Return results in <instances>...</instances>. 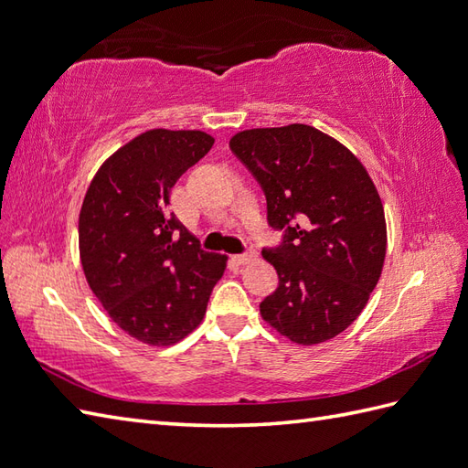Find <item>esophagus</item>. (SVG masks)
Here are the masks:
<instances>
[{
	"label": "esophagus",
	"instance_id": "1",
	"mask_svg": "<svg viewBox=\"0 0 468 468\" xmlns=\"http://www.w3.org/2000/svg\"><path fill=\"white\" fill-rule=\"evenodd\" d=\"M255 259H257V253H255V251H247V253H243V255H235V263L247 265V263H251V261H255Z\"/></svg>",
	"mask_w": 468,
	"mask_h": 468
}]
</instances>
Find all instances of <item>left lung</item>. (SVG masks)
<instances>
[{"label": "left lung", "instance_id": "1", "mask_svg": "<svg viewBox=\"0 0 468 468\" xmlns=\"http://www.w3.org/2000/svg\"><path fill=\"white\" fill-rule=\"evenodd\" d=\"M229 147L267 197L283 245L263 249L279 287L261 317L297 345H319L361 314L387 253L383 201L363 163L311 125L245 129Z\"/></svg>", "mask_w": 468, "mask_h": 468}]
</instances>
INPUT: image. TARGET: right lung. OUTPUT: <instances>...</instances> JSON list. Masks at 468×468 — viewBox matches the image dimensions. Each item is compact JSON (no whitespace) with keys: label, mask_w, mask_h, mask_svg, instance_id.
<instances>
[{"label":"right lung","mask_w":468,"mask_h":468,"mask_svg":"<svg viewBox=\"0 0 468 468\" xmlns=\"http://www.w3.org/2000/svg\"><path fill=\"white\" fill-rule=\"evenodd\" d=\"M197 129H149L97 169L80 213L87 283L119 329L169 346L199 327L227 255L209 253L169 211L177 179L213 147Z\"/></svg>","instance_id":"obj_1"}]
</instances>
